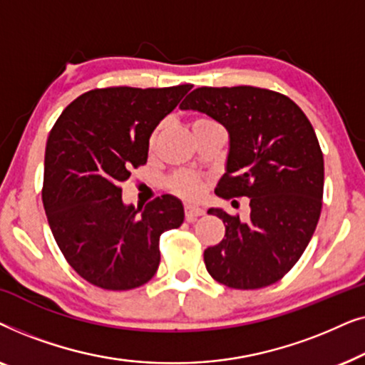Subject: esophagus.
<instances>
[{
  "instance_id": "34e87169",
  "label": "esophagus",
  "mask_w": 365,
  "mask_h": 365,
  "mask_svg": "<svg viewBox=\"0 0 365 365\" xmlns=\"http://www.w3.org/2000/svg\"><path fill=\"white\" fill-rule=\"evenodd\" d=\"M184 212H186L187 221H194V219L202 216L204 209L199 207V206H186V207H184Z\"/></svg>"
}]
</instances>
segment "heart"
Segmentation results:
<instances>
[{
    "label": "heart",
    "mask_w": 365,
    "mask_h": 365,
    "mask_svg": "<svg viewBox=\"0 0 365 365\" xmlns=\"http://www.w3.org/2000/svg\"><path fill=\"white\" fill-rule=\"evenodd\" d=\"M204 123H212V121H211V119H207V118H199L192 123V128L197 126V124H204ZM154 141H156V133H154L151 136L149 146L153 148ZM169 186H171L174 192L179 194V196L186 197V199H196L202 191L201 179H199L197 176H194V174H189V173L174 174V176L171 178V181H169Z\"/></svg>",
    "instance_id": "1"
}]
</instances>
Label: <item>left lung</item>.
I'll return each mask as SVG.
<instances>
[{
  "instance_id": "1",
  "label": "left lung",
  "mask_w": 365,
  "mask_h": 365,
  "mask_svg": "<svg viewBox=\"0 0 365 365\" xmlns=\"http://www.w3.org/2000/svg\"><path fill=\"white\" fill-rule=\"evenodd\" d=\"M181 109L207 114L229 134L216 194L251 199L247 219L219 207L226 236L204 251L206 269L232 289L271 286L291 271L316 231L324 158L306 114L281 93L254 86L197 88Z\"/></svg>"
}]
</instances>
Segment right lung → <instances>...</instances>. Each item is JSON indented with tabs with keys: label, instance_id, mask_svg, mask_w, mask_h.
Listing matches in <instances>:
<instances>
[{
	"label": "right lung",
	"instance_id": "add662e5",
	"mask_svg": "<svg viewBox=\"0 0 365 365\" xmlns=\"http://www.w3.org/2000/svg\"><path fill=\"white\" fill-rule=\"evenodd\" d=\"M192 86L93 89L74 99L49 133L43 204L74 271L94 286L128 291L159 267V237L184 221L164 194L141 207L123 202L121 182L148 161L149 138Z\"/></svg>",
	"mask_w": 365,
	"mask_h": 365
}]
</instances>
